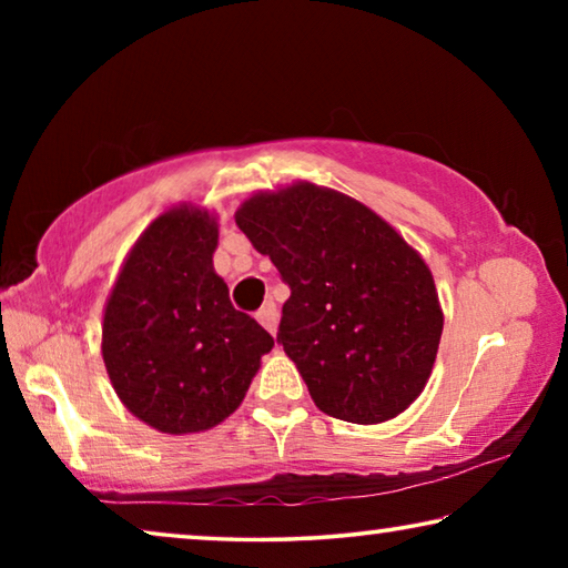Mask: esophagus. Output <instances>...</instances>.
I'll return each instance as SVG.
<instances>
[{"label": "esophagus", "mask_w": 568, "mask_h": 568, "mask_svg": "<svg viewBox=\"0 0 568 568\" xmlns=\"http://www.w3.org/2000/svg\"><path fill=\"white\" fill-rule=\"evenodd\" d=\"M277 318H281V315H277L275 303H273V301H265L261 311H257V321H261V325H263V328H265L267 333L275 335V331H277Z\"/></svg>", "instance_id": "obj_1"}]
</instances>
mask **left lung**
Returning a JSON list of instances; mask_svg holds the SVG:
<instances>
[{
  "label": "left lung",
  "mask_w": 568,
  "mask_h": 568,
  "mask_svg": "<svg viewBox=\"0 0 568 568\" xmlns=\"http://www.w3.org/2000/svg\"><path fill=\"white\" fill-rule=\"evenodd\" d=\"M235 223L291 287L277 343L315 406L363 426L406 410L444 331L416 250L358 200L311 182L253 195Z\"/></svg>",
  "instance_id": "obj_1"
}]
</instances>
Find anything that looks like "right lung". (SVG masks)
Returning <instances> with one entry per match:
<instances>
[{
  "mask_svg": "<svg viewBox=\"0 0 568 568\" xmlns=\"http://www.w3.org/2000/svg\"><path fill=\"white\" fill-rule=\"evenodd\" d=\"M205 210L160 215L134 243L104 307L102 358L120 400L162 434H197L243 403L273 335L235 311L213 271Z\"/></svg>",
  "mask_w": 568,
  "mask_h": 568,
  "instance_id": "right-lung-1",
  "label": "right lung"
}]
</instances>
